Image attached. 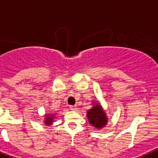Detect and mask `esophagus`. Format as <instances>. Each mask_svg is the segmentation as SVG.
<instances>
[{
  "label": "esophagus",
  "instance_id": "esophagus-1",
  "mask_svg": "<svg viewBox=\"0 0 158 158\" xmlns=\"http://www.w3.org/2000/svg\"><path fill=\"white\" fill-rule=\"evenodd\" d=\"M70 109L72 111H76L77 110V106H70Z\"/></svg>",
  "mask_w": 158,
  "mask_h": 158
}]
</instances>
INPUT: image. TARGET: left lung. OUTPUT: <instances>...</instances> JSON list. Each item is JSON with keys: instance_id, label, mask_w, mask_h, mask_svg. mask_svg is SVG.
<instances>
[{"instance_id": "8db88e82", "label": "left lung", "mask_w": 158, "mask_h": 158, "mask_svg": "<svg viewBox=\"0 0 158 158\" xmlns=\"http://www.w3.org/2000/svg\"><path fill=\"white\" fill-rule=\"evenodd\" d=\"M89 123L96 128L101 129L107 124V117L99 104L94 103V107L87 112Z\"/></svg>"}]
</instances>
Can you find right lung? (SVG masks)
Listing matches in <instances>:
<instances>
[{
    "instance_id": "1",
    "label": "right lung",
    "mask_w": 158,
    "mask_h": 158,
    "mask_svg": "<svg viewBox=\"0 0 158 158\" xmlns=\"http://www.w3.org/2000/svg\"><path fill=\"white\" fill-rule=\"evenodd\" d=\"M46 120H45V123L46 124H52V118H53V115H46Z\"/></svg>"
}]
</instances>
